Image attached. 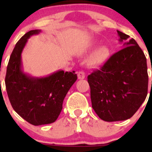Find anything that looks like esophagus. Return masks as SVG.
Wrapping results in <instances>:
<instances>
[{"label": "esophagus", "instance_id": "obj_1", "mask_svg": "<svg viewBox=\"0 0 152 152\" xmlns=\"http://www.w3.org/2000/svg\"><path fill=\"white\" fill-rule=\"evenodd\" d=\"M85 78V73L82 70L78 72V79H84Z\"/></svg>", "mask_w": 152, "mask_h": 152}]
</instances>
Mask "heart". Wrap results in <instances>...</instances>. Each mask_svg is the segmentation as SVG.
Instances as JSON below:
<instances>
[{"mask_svg":"<svg viewBox=\"0 0 152 152\" xmlns=\"http://www.w3.org/2000/svg\"><path fill=\"white\" fill-rule=\"evenodd\" d=\"M109 55H110V49L107 46L104 45V46L99 48L98 50L96 51V53H95L94 57H93L94 62L96 63L103 62L104 61H105L107 59Z\"/></svg>","mask_w":152,"mask_h":152,"instance_id":"b5f03b06","label":"heart"}]
</instances>
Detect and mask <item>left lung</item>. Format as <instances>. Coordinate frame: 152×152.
Masks as SVG:
<instances>
[{
	"label": "left lung",
	"mask_w": 152,
	"mask_h": 152,
	"mask_svg": "<svg viewBox=\"0 0 152 152\" xmlns=\"http://www.w3.org/2000/svg\"><path fill=\"white\" fill-rule=\"evenodd\" d=\"M119 41L129 36L117 31ZM87 76L92 107L102 120L124 121L134 115L148 93L146 58L134 39Z\"/></svg>",
	"instance_id": "1"
}]
</instances>
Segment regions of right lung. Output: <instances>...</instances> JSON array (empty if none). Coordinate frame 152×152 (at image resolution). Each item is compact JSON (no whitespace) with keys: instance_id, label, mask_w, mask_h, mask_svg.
<instances>
[{"instance_id":"right-lung-1","label":"right lung","mask_w":152,"mask_h":152,"mask_svg":"<svg viewBox=\"0 0 152 152\" xmlns=\"http://www.w3.org/2000/svg\"><path fill=\"white\" fill-rule=\"evenodd\" d=\"M40 30L23 35L14 48L7 69L6 88L14 110L34 126L53 123L62 110L67 92L77 79L74 72L58 70L42 78L31 77L22 70L21 53L28 39Z\"/></svg>"}]
</instances>
